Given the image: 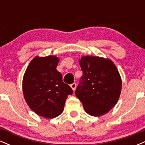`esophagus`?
Listing matches in <instances>:
<instances>
[{
  "instance_id": "esophagus-1",
  "label": "esophagus",
  "mask_w": 145,
  "mask_h": 145,
  "mask_svg": "<svg viewBox=\"0 0 145 145\" xmlns=\"http://www.w3.org/2000/svg\"><path fill=\"white\" fill-rule=\"evenodd\" d=\"M70 86H71V89H72L73 91H75V90H76V83H73V84H71Z\"/></svg>"
}]
</instances>
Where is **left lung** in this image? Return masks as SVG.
Listing matches in <instances>:
<instances>
[{"label":"left lung","instance_id":"obj_1","mask_svg":"<svg viewBox=\"0 0 145 145\" xmlns=\"http://www.w3.org/2000/svg\"><path fill=\"white\" fill-rule=\"evenodd\" d=\"M83 75L76 90L84 110L91 116L108 112L120 97L122 80L114 63L109 59L83 56L79 59Z\"/></svg>","mask_w":145,"mask_h":145}]
</instances>
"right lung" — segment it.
Returning a JSON list of instances; mask_svg holds the SVG:
<instances>
[{"label": "right lung", "mask_w": 145, "mask_h": 145, "mask_svg": "<svg viewBox=\"0 0 145 145\" xmlns=\"http://www.w3.org/2000/svg\"><path fill=\"white\" fill-rule=\"evenodd\" d=\"M59 58L37 56L29 63L22 80L24 97L38 115L53 119L63 112L65 100L72 89L62 80L56 69Z\"/></svg>", "instance_id": "right-lung-1"}]
</instances>
